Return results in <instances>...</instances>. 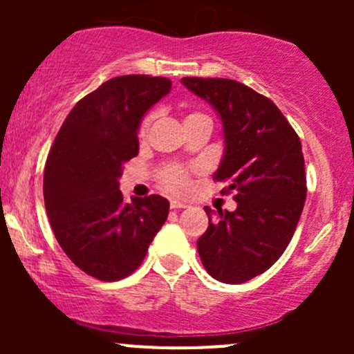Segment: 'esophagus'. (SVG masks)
Listing matches in <instances>:
<instances>
[{
  "label": "esophagus",
  "mask_w": 354,
  "mask_h": 354,
  "mask_svg": "<svg viewBox=\"0 0 354 354\" xmlns=\"http://www.w3.org/2000/svg\"><path fill=\"white\" fill-rule=\"evenodd\" d=\"M169 206H171V209L188 208V205H186V203H181V201H178V200H171V203H169Z\"/></svg>",
  "instance_id": "1"
}]
</instances>
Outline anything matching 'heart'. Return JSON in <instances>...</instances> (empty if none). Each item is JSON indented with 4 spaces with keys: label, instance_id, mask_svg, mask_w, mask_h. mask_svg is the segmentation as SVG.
<instances>
[{
    "label": "heart",
    "instance_id": "heart-1",
    "mask_svg": "<svg viewBox=\"0 0 354 354\" xmlns=\"http://www.w3.org/2000/svg\"><path fill=\"white\" fill-rule=\"evenodd\" d=\"M149 120H145L143 124H141V135H145L146 129H148ZM160 180L163 183L166 189H169L171 193H188L191 188L189 174L185 168H180V166H166V168L161 169Z\"/></svg>",
    "mask_w": 354,
    "mask_h": 354
}]
</instances>
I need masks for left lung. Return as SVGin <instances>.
Masks as SVG:
<instances>
[{
	"label": "left lung",
	"mask_w": 354,
	"mask_h": 354,
	"mask_svg": "<svg viewBox=\"0 0 354 354\" xmlns=\"http://www.w3.org/2000/svg\"><path fill=\"white\" fill-rule=\"evenodd\" d=\"M208 101L223 124L221 163L214 180L228 181L234 211H213L198 239L203 266L221 283L265 273L293 238L306 200L301 141L278 106L246 84L226 78H183Z\"/></svg>",
	"instance_id": "1"
}]
</instances>
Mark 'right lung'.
<instances>
[{"label": "right lung", "instance_id": "obj_1", "mask_svg": "<svg viewBox=\"0 0 354 354\" xmlns=\"http://www.w3.org/2000/svg\"><path fill=\"white\" fill-rule=\"evenodd\" d=\"M169 91L161 76L104 81L75 104L48 154L43 194L53 233L68 258L101 281L131 274L168 218V200L124 203L118 180L140 149L141 120Z\"/></svg>", "mask_w": 354, "mask_h": 354}]
</instances>
